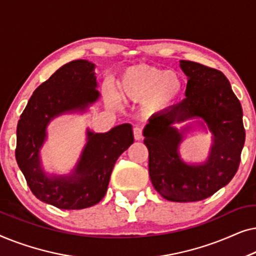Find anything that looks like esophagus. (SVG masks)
<instances>
[{"label": "esophagus", "mask_w": 256, "mask_h": 256, "mask_svg": "<svg viewBox=\"0 0 256 256\" xmlns=\"http://www.w3.org/2000/svg\"><path fill=\"white\" fill-rule=\"evenodd\" d=\"M134 138L136 141H140V140L143 138V130L142 128L140 127H135L134 128Z\"/></svg>", "instance_id": "esophagus-1"}]
</instances>
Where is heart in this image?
Returning a JSON list of instances; mask_svg holds the SVG:
<instances>
[{"label":"heart","instance_id":"heart-1","mask_svg":"<svg viewBox=\"0 0 256 256\" xmlns=\"http://www.w3.org/2000/svg\"><path fill=\"white\" fill-rule=\"evenodd\" d=\"M116 90L122 99L132 102L144 101L150 112H162L180 99L184 90V80L176 71L136 64L122 72L116 82ZM106 98L110 102L115 101L110 92H106Z\"/></svg>","mask_w":256,"mask_h":256}]
</instances>
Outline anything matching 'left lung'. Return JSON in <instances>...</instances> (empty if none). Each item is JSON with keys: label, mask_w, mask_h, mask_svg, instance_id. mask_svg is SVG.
<instances>
[{"label": "left lung", "mask_w": 256, "mask_h": 256, "mask_svg": "<svg viewBox=\"0 0 256 256\" xmlns=\"http://www.w3.org/2000/svg\"><path fill=\"white\" fill-rule=\"evenodd\" d=\"M188 76L185 99L152 115L143 130L149 150V176L170 202H198L225 186L236 174L244 144L242 108L230 82L218 70L180 60ZM184 123L180 130L176 124ZM198 126L212 134L208 158L188 164L180 157L184 134Z\"/></svg>", "instance_id": "8db88e82"}]
</instances>
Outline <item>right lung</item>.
<instances>
[{
    "mask_svg": "<svg viewBox=\"0 0 256 256\" xmlns=\"http://www.w3.org/2000/svg\"><path fill=\"white\" fill-rule=\"evenodd\" d=\"M96 65L85 59L58 68L31 96L17 124L16 160L32 194L62 210H82L104 197L114 164L132 143V124L107 132L86 129V144L76 166L68 174H48L42 166L40 149L48 126L64 114L85 113L100 98Z\"/></svg>",
    "mask_w": 256,
    "mask_h": 256,
    "instance_id": "1",
    "label": "right lung"
}]
</instances>
